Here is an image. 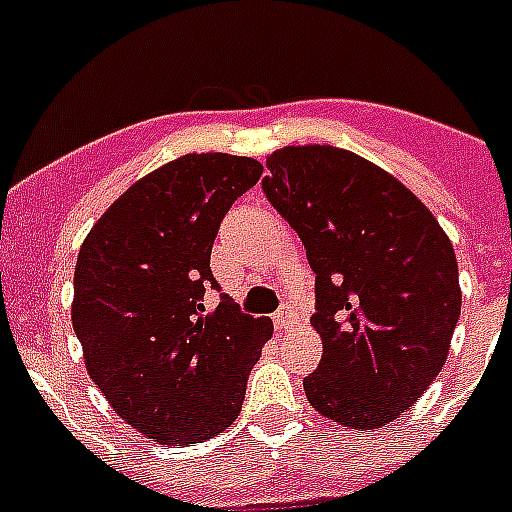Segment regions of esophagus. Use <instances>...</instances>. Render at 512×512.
<instances>
[{
	"instance_id": "esophagus-1",
	"label": "esophagus",
	"mask_w": 512,
	"mask_h": 512,
	"mask_svg": "<svg viewBox=\"0 0 512 512\" xmlns=\"http://www.w3.org/2000/svg\"><path fill=\"white\" fill-rule=\"evenodd\" d=\"M295 323H297V312H295V307H292V305L282 307V310H279L277 315H274V325H277L279 330L292 328V325H295Z\"/></svg>"
}]
</instances>
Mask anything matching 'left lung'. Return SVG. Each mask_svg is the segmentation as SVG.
<instances>
[{"label": "left lung", "mask_w": 512, "mask_h": 512, "mask_svg": "<svg viewBox=\"0 0 512 512\" xmlns=\"http://www.w3.org/2000/svg\"><path fill=\"white\" fill-rule=\"evenodd\" d=\"M266 169V200L315 271L323 359L302 379L307 400L356 431L382 428L446 364L461 312L454 246L405 184L356 153L287 146Z\"/></svg>", "instance_id": "obj_1"}]
</instances>
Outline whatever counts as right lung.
Segmentation results:
<instances>
[{"label":"right lung","instance_id":"add662e5","mask_svg":"<svg viewBox=\"0 0 512 512\" xmlns=\"http://www.w3.org/2000/svg\"><path fill=\"white\" fill-rule=\"evenodd\" d=\"M264 166L187 153L135 182L81 243L71 320L87 372L125 423L169 446L223 433L241 413L269 318L241 312L210 269L233 202Z\"/></svg>","mask_w":512,"mask_h":512}]
</instances>
